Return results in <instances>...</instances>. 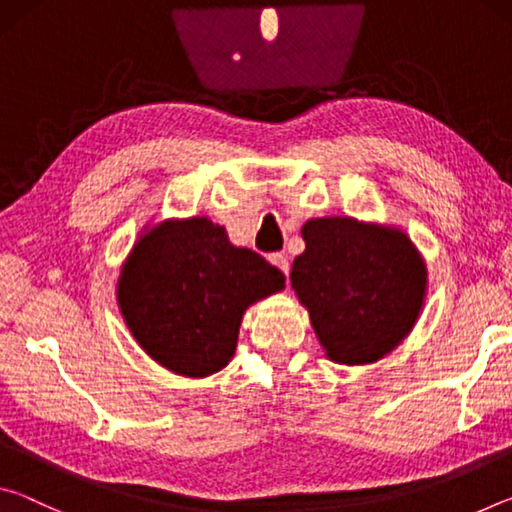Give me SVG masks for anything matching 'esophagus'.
Listing matches in <instances>:
<instances>
[{"mask_svg": "<svg viewBox=\"0 0 512 512\" xmlns=\"http://www.w3.org/2000/svg\"><path fill=\"white\" fill-rule=\"evenodd\" d=\"M268 262H271L273 266L280 268V271L289 277V257L282 255V253H273L271 257H268Z\"/></svg>", "mask_w": 512, "mask_h": 512, "instance_id": "1", "label": "esophagus"}]
</instances>
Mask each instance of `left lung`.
<instances>
[{
  "label": "left lung",
  "mask_w": 512,
  "mask_h": 512,
  "mask_svg": "<svg viewBox=\"0 0 512 512\" xmlns=\"http://www.w3.org/2000/svg\"><path fill=\"white\" fill-rule=\"evenodd\" d=\"M291 287L329 361L375 363L406 336L427 298V264L395 225L323 216L302 225Z\"/></svg>",
  "instance_id": "1"
}]
</instances>
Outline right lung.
<instances>
[{"label": "right lung", "mask_w": 512, "mask_h": 512, "mask_svg": "<svg viewBox=\"0 0 512 512\" xmlns=\"http://www.w3.org/2000/svg\"><path fill=\"white\" fill-rule=\"evenodd\" d=\"M282 289L264 257L232 246L207 216H189L144 228L121 264L117 305L155 363L203 379L235 357L246 309Z\"/></svg>", "instance_id": "obj_1"}]
</instances>
